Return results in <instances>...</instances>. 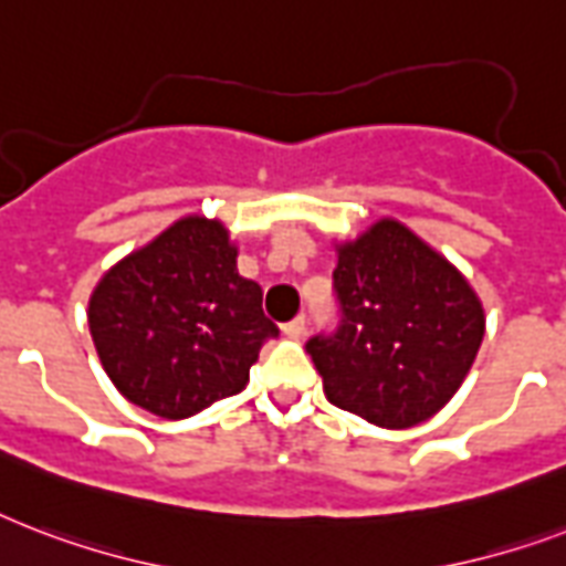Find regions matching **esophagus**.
Returning <instances> with one entry per match:
<instances>
[{
  "label": "esophagus",
  "mask_w": 566,
  "mask_h": 566,
  "mask_svg": "<svg viewBox=\"0 0 566 566\" xmlns=\"http://www.w3.org/2000/svg\"><path fill=\"white\" fill-rule=\"evenodd\" d=\"M283 333H286L289 339H301L306 333V318L304 315H297V318H292L289 324H283Z\"/></svg>",
  "instance_id": "1"
}]
</instances>
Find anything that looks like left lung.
I'll use <instances>...</instances> for the list:
<instances>
[{"instance_id": "1", "label": "left lung", "mask_w": 566, "mask_h": 566, "mask_svg": "<svg viewBox=\"0 0 566 566\" xmlns=\"http://www.w3.org/2000/svg\"><path fill=\"white\" fill-rule=\"evenodd\" d=\"M339 322L306 343L333 405L380 428L424 422L467 378L484 310L470 283L398 221L339 248Z\"/></svg>"}]
</instances>
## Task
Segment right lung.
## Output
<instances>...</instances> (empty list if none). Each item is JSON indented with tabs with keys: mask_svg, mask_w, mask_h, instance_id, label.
<instances>
[{
	"mask_svg": "<svg viewBox=\"0 0 566 566\" xmlns=\"http://www.w3.org/2000/svg\"><path fill=\"white\" fill-rule=\"evenodd\" d=\"M87 324L112 384L161 419L242 392L260 348L280 336L262 289L239 277L227 230L206 218H182L117 262Z\"/></svg>",
	"mask_w": 566,
	"mask_h": 566,
	"instance_id": "add662e5",
	"label": "right lung"
}]
</instances>
